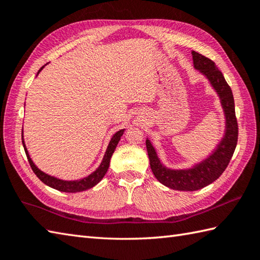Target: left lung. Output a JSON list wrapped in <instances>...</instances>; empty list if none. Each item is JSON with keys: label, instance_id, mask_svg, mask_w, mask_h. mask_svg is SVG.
I'll return each mask as SVG.
<instances>
[{"label": "left lung", "instance_id": "8db88e82", "mask_svg": "<svg viewBox=\"0 0 260 260\" xmlns=\"http://www.w3.org/2000/svg\"><path fill=\"white\" fill-rule=\"evenodd\" d=\"M193 66L209 80L220 98L225 118L224 134L209 156L189 169H170L161 162L151 141L146 139V148L153 174L158 182L178 191H197L212 183L228 167L238 141V124L235 113V101L231 88L221 71L209 58L192 51Z\"/></svg>", "mask_w": 260, "mask_h": 260}]
</instances>
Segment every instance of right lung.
I'll return each mask as SVG.
<instances>
[{
    "label": "right lung",
    "mask_w": 260,
    "mask_h": 260,
    "mask_svg": "<svg viewBox=\"0 0 260 260\" xmlns=\"http://www.w3.org/2000/svg\"><path fill=\"white\" fill-rule=\"evenodd\" d=\"M45 66H42L40 70L38 71V74L40 73V71L43 68H45ZM124 131L125 129L118 131L117 133H115L112 139H110V142H109V144L107 146L106 152H105V155L103 157V161H102L101 165H99V167L95 171H93L92 173H90L89 175L86 176V178H82V179H79V180H74V181H66V180L58 179V178H56V176L49 175L45 172H42L40 169H38L37 165L33 163V161L31 159V157L29 155V152H27V148L25 146V143H24V140H23V129H22V144H23L24 151H25L26 157H27V161H29V163L31 165L32 171L36 173L38 178L43 182V183L47 184L48 186L52 187V189L58 190V191L68 192V193H76V192H81V191H86L88 189H90V187L95 186L97 183H99V182L102 181V179L104 178L105 174H106V172H107V170L109 168L110 158H112L113 153L115 152V148H116V146H117L120 137L123 136V134H124Z\"/></svg>",
    "instance_id": "right-lung-1"
}]
</instances>
